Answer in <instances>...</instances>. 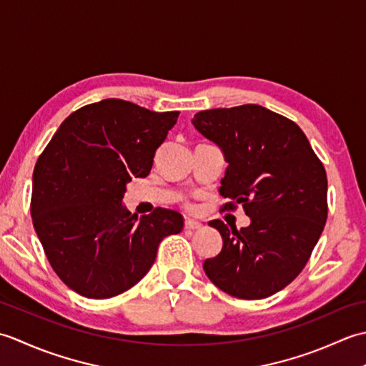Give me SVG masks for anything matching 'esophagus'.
Returning <instances> with one entry per match:
<instances>
[{"mask_svg":"<svg viewBox=\"0 0 366 366\" xmlns=\"http://www.w3.org/2000/svg\"><path fill=\"white\" fill-rule=\"evenodd\" d=\"M201 227H203V223H199L197 220H192V219H187L184 223L185 229H201Z\"/></svg>","mask_w":366,"mask_h":366,"instance_id":"esophagus-1","label":"esophagus"}]
</instances>
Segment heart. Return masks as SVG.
<instances>
[{"mask_svg":"<svg viewBox=\"0 0 366 366\" xmlns=\"http://www.w3.org/2000/svg\"><path fill=\"white\" fill-rule=\"evenodd\" d=\"M187 207H192V204H187Z\"/></svg>","mask_w":366,"mask_h":366,"instance_id":"obj_1","label":"heart"}]
</instances>
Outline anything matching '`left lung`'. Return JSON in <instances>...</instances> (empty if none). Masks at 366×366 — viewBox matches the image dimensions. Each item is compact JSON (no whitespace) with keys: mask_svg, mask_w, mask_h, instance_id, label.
Instances as JSON below:
<instances>
[{"mask_svg":"<svg viewBox=\"0 0 366 366\" xmlns=\"http://www.w3.org/2000/svg\"><path fill=\"white\" fill-rule=\"evenodd\" d=\"M201 135L224 154L228 168L223 211L242 204L250 227L220 231L223 248L204 261L209 280L237 299H264L282 291L305 267L327 220V174L308 138L291 119L261 105L199 112Z\"/></svg>","mask_w":366,"mask_h":366,"instance_id":"obj_1","label":"left lung"}]
</instances>
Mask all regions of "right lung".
I'll return each mask as SVG.
<instances>
[{
    "label": "right lung",
    "instance_id": "add662e5",
    "mask_svg": "<svg viewBox=\"0 0 366 366\" xmlns=\"http://www.w3.org/2000/svg\"><path fill=\"white\" fill-rule=\"evenodd\" d=\"M179 112H151L105 99L69 114L39 155L31 217L56 275L89 299L130 290L155 261L163 237L182 231V215L122 206L132 177H146Z\"/></svg>",
    "mask_w": 366,
    "mask_h": 366
}]
</instances>
